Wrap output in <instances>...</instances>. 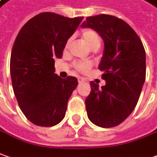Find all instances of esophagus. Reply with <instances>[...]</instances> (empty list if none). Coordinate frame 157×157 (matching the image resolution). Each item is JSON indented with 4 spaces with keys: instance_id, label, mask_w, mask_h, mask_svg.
<instances>
[{
    "instance_id": "obj_1",
    "label": "esophagus",
    "mask_w": 157,
    "mask_h": 157,
    "mask_svg": "<svg viewBox=\"0 0 157 157\" xmlns=\"http://www.w3.org/2000/svg\"><path fill=\"white\" fill-rule=\"evenodd\" d=\"M87 82V79L84 78V77H78V82L79 83H83Z\"/></svg>"
}]
</instances>
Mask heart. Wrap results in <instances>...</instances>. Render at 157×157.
<instances>
[{"label":"heart","instance_id":"obj_1","mask_svg":"<svg viewBox=\"0 0 157 157\" xmlns=\"http://www.w3.org/2000/svg\"><path fill=\"white\" fill-rule=\"evenodd\" d=\"M82 38L84 42L86 43L87 46L91 48L92 50L98 49L101 45V38L99 34L97 33L96 31L93 29H85L82 32ZM70 43V39L66 44V48L69 47ZM73 66L76 70L81 71V72H86L87 70H89L92 67V64L87 62V61H75L73 63Z\"/></svg>","mask_w":157,"mask_h":157}]
</instances>
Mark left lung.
<instances>
[{"mask_svg":"<svg viewBox=\"0 0 157 157\" xmlns=\"http://www.w3.org/2000/svg\"><path fill=\"white\" fill-rule=\"evenodd\" d=\"M82 27L96 31L104 40L99 70L105 85L90 82L86 99L88 119L103 128L121 124L137 105L145 81V50L136 32L125 21L108 14L87 17Z\"/></svg>","mask_w":157,"mask_h":157,"instance_id":"8db88e82","label":"left lung"}]
</instances>
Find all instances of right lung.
<instances>
[{
    "instance_id": "1",
    "label": "right lung",
    "mask_w": 157,
    "mask_h": 157,
    "mask_svg": "<svg viewBox=\"0 0 157 157\" xmlns=\"http://www.w3.org/2000/svg\"><path fill=\"white\" fill-rule=\"evenodd\" d=\"M83 17L68 18L44 12L20 29L12 49L10 74L13 92L26 119L38 126H54L63 119L78 82L55 74L68 39Z\"/></svg>"
}]
</instances>
